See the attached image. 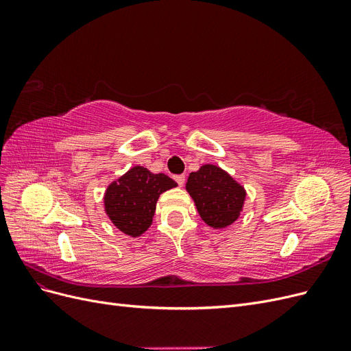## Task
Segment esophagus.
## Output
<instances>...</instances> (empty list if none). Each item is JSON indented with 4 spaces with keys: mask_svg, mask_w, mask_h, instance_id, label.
<instances>
[{
    "mask_svg": "<svg viewBox=\"0 0 351 351\" xmlns=\"http://www.w3.org/2000/svg\"><path fill=\"white\" fill-rule=\"evenodd\" d=\"M174 178H176V182H177L178 186H183L184 182H186V177H184L183 174H182V176H176Z\"/></svg>",
    "mask_w": 351,
    "mask_h": 351,
    "instance_id": "34e87169",
    "label": "esophagus"
}]
</instances>
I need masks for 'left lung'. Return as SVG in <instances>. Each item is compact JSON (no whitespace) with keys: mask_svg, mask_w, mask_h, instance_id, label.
I'll use <instances>...</instances> for the list:
<instances>
[{"mask_svg":"<svg viewBox=\"0 0 351 351\" xmlns=\"http://www.w3.org/2000/svg\"><path fill=\"white\" fill-rule=\"evenodd\" d=\"M186 189L193 197L200 218L214 228L231 226L244 204V189L215 165H204L190 173Z\"/></svg>","mask_w":351,"mask_h":351,"instance_id":"obj_1","label":"left lung"}]
</instances>
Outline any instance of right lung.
Wrapping results in <instances>:
<instances>
[{
	"label": "right lung",
	"instance_id": "add662e5",
	"mask_svg": "<svg viewBox=\"0 0 351 351\" xmlns=\"http://www.w3.org/2000/svg\"><path fill=\"white\" fill-rule=\"evenodd\" d=\"M176 186L174 180L165 174H152L141 165L133 167L107 189L105 212L124 234L137 237L151 227L159 195Z\"/></svg>",
	"mask_w": 351,
	"mask_h": 351
}]
</instances>
